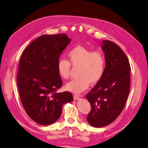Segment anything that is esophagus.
Returning a JSON list of instances; mask_svg holds the SVG:
<instances>
[{"mask_svg":"<svg viewBox=\"0 0 148 148\" xmlns=\"http://www.w3.org/2000/svg\"><path fill=\"white\" fill-rule=\"evenodd\" d=\"M73 99H74L75 100H78V99H79V96L76 95H73Z\"/></svg>","mask_w":148,"mask_h":148,"instance_id":"1","label":"esophagus"}]
</instances>
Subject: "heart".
I'll use <instances>...</instances> for the list:
<instances>
[{"label":"heart","instance_id":"b5f03b06","mask_svg":"<svg viewBox=\"0 0 148 148\" xmlns=\"http://www.w3.org/2000/svg\"><path fill=\"white\" fill-rule=\"evenodd\" d=\"M68 60L61 59L58 62L57 69L60 77L64 79L70 78L71 66L78 68V78L66 85L69 91L80 93L89 85L96 84L104 76L106 70V58L101 51H92L82 46H77L67 53Z\"/></svg>","mask_w":148,"mask_h":148}]
</instances>
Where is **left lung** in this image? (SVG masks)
Here are the masks:
<instances>
[{
    "label": "left lung",
    "mask_w": 148,
    "mask_h": 148,
    "mask_svg": "<svg viewBox=\"0 0 148 148\" xmlns=\"http://www.w3.org/2000/svg\"><path fill=\"white\" fill-rule=\"evenodd\" d=\"M102 48L105 53V73L86 95L91 107L87 120L97 128L109 125L119 117L126 103L130 84V65L123 51L107 40H102Z\"/></svg>",
    "instance_id": "1"
}]
</instances>
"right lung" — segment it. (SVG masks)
<instances>
[{
	"label": "right lung",
	"mask_w": 148,
	"mask_h": 148,
	"mask_svg": "<svg viewBox=\"0 0 148 148\" xmlns=\"http://www.w3.org/2000/svg\"><path fill=\"white\" fill-rule=\"evenodd\" d=\"M70 41L65 34L42 35L21 55L16 77L20 99L26 114L40 125L55 122L63 105L73 99L70 92H57L63 84L57 64Z\"/></svg>",
	"instance_id": "add662e5"
}]
</instances>
